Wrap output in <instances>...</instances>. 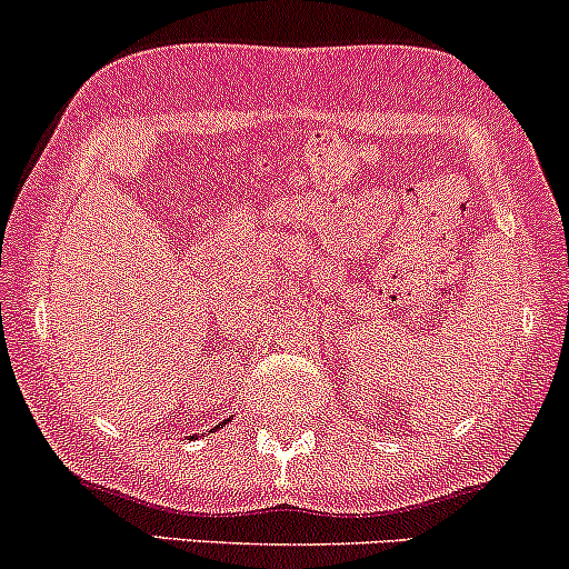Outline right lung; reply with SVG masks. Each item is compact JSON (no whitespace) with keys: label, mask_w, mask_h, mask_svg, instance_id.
I'll list each match as a JSON object with an SVG mask.
<instances>
[{"label":"right lung","mask_w":569,"mask_h":569,"mask_svg":"<svg viewBox=\"0 0 569 569\" xmlns=\"http://www.w3.org/2000/svg\"><path fill=\"white\" fill-rule=\"evenodd\" d=\"M229 421H232V418H223V421H221V423H216V429H221V427H227V423H229Z\"/></svg>","instance_id":"1"}]
</instances>
